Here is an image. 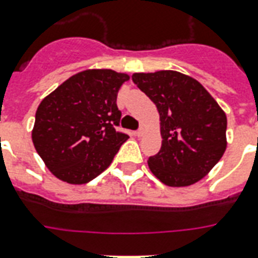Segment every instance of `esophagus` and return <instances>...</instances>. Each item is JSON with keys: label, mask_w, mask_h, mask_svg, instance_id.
Here are the masks:
<instances>
[{"label": "esophagus", "mask_w": 258, "mask_h": 258, "mask_svg": "<svg viewBox=\"0 0 258 258\" xmlns=\"http://www.w3.org/2000/svg\"><path fill=\"white\" fill-rule=\"evenodd\" d=\"M134 135H135V137H142V135H144V128L137 130V131L134 133Z\"/></svg>", "instance_id": "obj_1"}]
</instances>
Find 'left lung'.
<instances>
[{
    "mask_svg": "<svg viewBox=\"0 0 258 258\" xmlns=\"http://www.w3.org/2000/svg\"><path fill=\"white\" fill-rule=\"evenodd\" d=\"M133 82L159 111L162 147L148 165L167 185L201 180L226 149V116L196 79L176 71L134 74Z\"/></svg>",
    "mask_w": 258,
    "mask_h": 258,
    "instance_id": "8db88e82",
    "label": "left lung"
}]
</instances>
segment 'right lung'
Listing matches in <instances>:
<instances>
[{
  "label": "right lung",
  "mask_w": 258,
  "mask_h": 258,
  "mask_svg": "<svg viewBox=\"0 0 258 258\" xmlns=\"http://www.w3.org/2000/svg\"><path fill=\"white\" fill-rule=\"evenodd\" d=\"M125 74L88 70L61 84L37 107L32 140L55 177L85 184L111 163L128 134L118 131L117 93Z\"/></svg>",
  "instance_id": "obj_1"
}]
</instances>
